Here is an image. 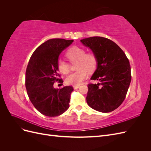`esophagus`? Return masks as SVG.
<instances>
[{"mask_svg":"<svg viewBox=\"0 0 151 151\" xmlns=\"http://www.w3.org/2000/svg\"><path fill=\"white\" fill-rule=\"evenodd\" d=\"M80 87V86L79 85H78V86H73V88H74V89H78Z\"/></svg>","mask_w":151,"mask_h":151,"instance_id":"esophagus-1","label":"esophagus"}]
</instances>
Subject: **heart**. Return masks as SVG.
Masks as SVG:
<instances>
[{"label": "heart", "mask_w": 151, "mask_h": 151, "mask_svg": "<svg viewBox=\"0 0 151 151\" xmlns=\"http://www.w3.org/2000/svg\"><path fill=\"white\" fill-rule=\"evenodd\" d=\"M66 56L72 63L77 62V71L72 73L65 79V83L68 85H80L88 77V72H93L96 68L97 58L96 55L93 53H86V50L83 48L72 47L67 52ZM57 67L58 70L63 74L69 72V64L62 59L58 60Z\"/></svg>", "instance_id": "obj_1"}]
</instances>
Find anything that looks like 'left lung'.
<instances>
[{"label": "left lung", "instance_id": "obj_1", "mask_svg": "<svg viewBox=\"0 0 151 151\" xmlns=\"http://www.w3.org/2000/svg\"><path fill=\"white\" fill-rule=\"evenodd\" d=\"M97 58L96 69L91 80L98 84H88L86 101L95 110L108 113L124 101L131 81L130 65L125 53L113 41L101 36L81 40Z\"/></svg>", "mask_w": 151, "mask_h": 151}]
</instances>
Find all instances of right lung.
<instances>
[{"label": "right lung", "mask_w": 151, "mask_h": 151, "mask_svg": "<svg viewBox=\"0 0 151 151\" xmlns=\"http://www.w3.org/2000/svg\"><path fill=\"white\" fill-rule=\"evenodd\" d=\"M74 42L60 38L48 40L35 50L26 71V88L35 108L43 115L50 117L62 115L69 108L72 86L61 89L53 87L58 79V57Z\"/></svg>", "instance_id": "right-lung-1"}]
</instances>
